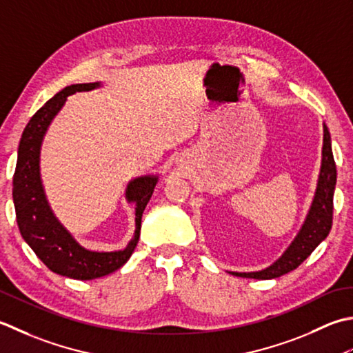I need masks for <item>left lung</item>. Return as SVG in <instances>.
Masks as SVG:
<instances>
[{
  "instance_id": "8db88e82",
  "label": "left lung",
  "mask_w": 353,
  "mask_h": 353,
  "mask_svg": "<svg viewBox=\"0 0 353 353\" xmlns=\"http://www.w3.org/2000/svg\"><path fill=\"white\" fill-rule=\"evenodd\" d=\"M323 150H321V168L317 183V190L312 199L311 208L306 214V219L301 225L296 239L286 248L285 253L277 261L270 265L268 268L253 272H234L230 271L237 277H248L268 280L276 279L296 270L305 259L319 247L321 241H325L330 227H332L334 213V190L336 184V166L332 154V141L327 126L323 125Z\"/></svg>"
}]
</instances>
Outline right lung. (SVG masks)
<instances>
[{"label":"right lung","instance_id":"1","mask_svg":"<svg viewBox=\"0 0 353 353\" xmlns=\"http://www.w3.org/2000/svg\"><path fill=\"white\" fill-rule=\"evenodd\" d=\"M99 86L100 82L70 85L36 111L21 137L17 169L13 175L12 195L21 236L48 270L76 280H92L108 276L128 262L139 242L143 212L158 183V176L146 175L132 179L126 187L125 195L128 203L135 204V233L125 250L102 253L86 250L79 245L67 228L56 219L48 205L41 179L39 157L42 140L68 96Z\"/></svg>","mask_w":353,"mask_h":353}]
</instances>
